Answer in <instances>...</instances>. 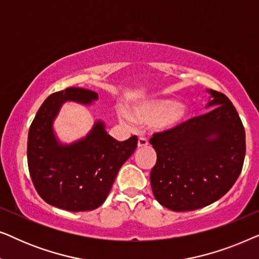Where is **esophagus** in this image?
<instances>
[{"label":"esophagus","instance_id":"34e87169","mask_svg":"<svg viewBox=\"0 0 259 259\" xmlns=\"http://www.w3.org/2000/svg\"><path fill=\"white\" fill-rule=\"evenodd\" d=\"M147 145H148V140L146 139V138H143V137H140L139 139H138V147H139V148L146 147Z\"/></svg>","mask_w":259,"mask_h":259}]
</instances>
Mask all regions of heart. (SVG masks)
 <instances>
[{"instance_id":"1","label":"heart","mask_w":259,"mask_h":259,"mask_svg":"<svg viewBox=\"0 0 259 259\" xmlns=\"http://www.w3.org/2000/svg\"><path fill=\"white\" fill-rule=\"evenodd\" d=\"M131 114L125 109H119V121L127 127L134 123H152L157 131H171L182 125L189 115V107L171 99H151L133 105Z\"/></svg>"}]
</instances>
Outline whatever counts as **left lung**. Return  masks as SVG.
Segmentation results:
<instances>
[{"instance_id":"obj_1","label":"left lung","mask_w":259,"mask_h":259,"mask_svg":"<svg viewBox=\"0 0 259 259\" xmlns=\"http://www.w3.org/2000/svg\"><path fill=\"white\" fill-rule=\"evenodd\" d=\"M210 94L205 114L175 130L153 134L157 152L151 171L154 198L172 211H192L221 199L242 172L245 131L235 106L219 92Z\"/></svg>"}]
</instances>
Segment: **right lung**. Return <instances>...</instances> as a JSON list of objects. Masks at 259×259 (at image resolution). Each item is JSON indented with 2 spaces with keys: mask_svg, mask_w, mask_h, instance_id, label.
Here are the masks:
<instances>
[{
  "mask_svg": "<svg viewBox=\"0 0 259 259\" xmlns=\"http://www.w3.org/2000/svg\"><path fill=\"white\" fill-rule=\"evenodd\" d=\"M97 92L69 87L46 99L28 133V168L37 193L46 203L66 211H92L107 198L119 169L136 151L138 138L118 141L102 120L73 143H62L54 121L62 105L83 106L98 100Z\"/></svg>",
  "mask_w": 259,
  "mask_h": 259,
  "instance_id": "1",
  "label": "right lung"
}]
</instances>
